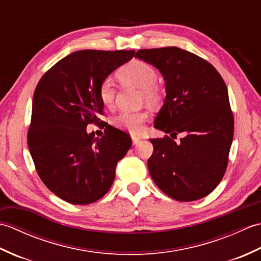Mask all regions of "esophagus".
Returning <instances> with one entry per match:
<instances>
[{
    "mask_svg": "<svg viewBox=\"0 0 261 261\" xmlns=\"http://www.w3.org/2000/svg\"><path fill=\"white\" fill-rule=\"evenodd\" d=\"M131 139H132V143H134V146H137L138 143L140 142V138L137 137V136H131Z\"/></svg>",
    "mask_w": 261,
    "mask_h": 261,
    "instance_id": "esophagus-1",
    "label": "esophagus"
}]
</instances>
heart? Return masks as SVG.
<instances>
[{"mask_svg": "<svg viewBox=\"0 0 261 261\" xmlns=\"http://www.w3.org/2000/svg\"><path fill=\"white\" fill-rule=\"evenodd\" d=\"M118 76L124 84L136 86L141 90L142 96L147 103L154 104L159 101L160 91L156 84L157 73L152 66L141 60H132L119 70ZM98 97L104 107H113L115 87L110 79H105L99 83ZM147 118L148 115L145 112H121L115 116L114 123L121 129L137 132L140 130Z\"/></svg>", "mask_w": 261, "mask_h": 261, "instance_id": "obj_1", "label": "heart"}]
</instances>
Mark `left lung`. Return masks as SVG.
Instances as JSON below:
<instances>
[{"label": "left lung", "instance_id": "left-lung-1", "mask_svg": "<svg viewBox=\"0 0 261 261\" xmlns=\"http://www.w3.org/2000/svg\"><path fill=\"white\" fill-rule=\"evenodd\" d=\"M165 80L166 98L153 126L170 136L150 139L151 178L166 195L191 202L223 178L234 122L225 83L212 65L177 47L141 49L136 56ZM180 133L183 138L173 139Z\"/></svg>", "mask_w": 261, "mask_h": 261}]
</instances>
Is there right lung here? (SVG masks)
<instances>
[{"label":"right lung","instance_id":"1","mask_svg":"<svg viewBox=\"0 0 261 261\" xmlns=\"http://www.w3.org/2000/svg\"><path fill=\"white\" fill-rule=\"evenodd\" d=\"M134 50H80L55 64L41 77L32 99L28 146L37 173L64 201L86 205L103 197L115 167L131 147L124 131L107 123L104 136L88 134L99 124L103 80L134 57Z\"/></svg>","mask_w":261,"mask_h":261}]
</instances>
